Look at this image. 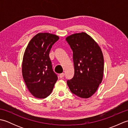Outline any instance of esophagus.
Segmentation results:
<instances>
[{"label": "esophagus", "mask_w": 128, "mask_h": 128, "mask_svg": "<svg viewBox=\"0 0 128 128\" xmlns=\"http://www.w3.org/2000/svg\"><path fill=\"white\" fill-rule=\"evenodd\" d=\"M64 75H65L64 73H62V74H60L59 75V78H62L64 76Z\"/></svg>", "instance_id": "1"}]
</instances>
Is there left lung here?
<instances>
[{"instance_id":"1","label":"left lung","mask_w":128,"mask_h":128,"mask_svg":"<svg viewBox=\"0 0 128 128\" xmlns=\"http://www.w3.org/2000/svg\"><path fill=\"white\" fill-rule=\"evenodd\" d=\"M73 52L74 75L67 84L72 94L82 98L93 95L102 82L104 58L98 43L85 32L66 37Z\"/></svg>"}]
</instances>
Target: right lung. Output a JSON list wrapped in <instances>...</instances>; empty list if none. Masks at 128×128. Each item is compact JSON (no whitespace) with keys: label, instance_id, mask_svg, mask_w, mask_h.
I'll list each match as a JSON object with an SVG mask.
<instances>
[{"label":"right lung","instance_id":"add662e5","mask_svg":"<svg viewBox=\"0 0 128 128\" xmlns=\"http://www.w3.org/2000/svg\"><path fill=\"white\" fill-rule=\"evenodd\" d=\"M59 38L54 34L38 33L30 40L24 52L22 76L30 92L37 98L48 96L58 80L49 54L53 44Z\"/></svg>","mask_w":128,"mask_h":128}]
</instances>
